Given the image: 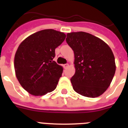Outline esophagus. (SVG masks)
Returning a JSON list of instances; mask_svg holds the SVG:
<instances>
[{"mask_svg":"<svg viewBox=\"0 0 128 128\" xmlns=\"http://www.w3.org/2000/svg\"><path fill=\"white\" fill-rule=\"evenodd\" d=\"M68 66H69V65H68V63L65 64V65H63V67L65 68H67Z\"/></svg>","mask_w":128,"mask_h":128,"instance_id":"1","label":"esophagus"}]
</instances>
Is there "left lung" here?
Masks as SVG:
<instances>
[{"label": "left lung", "mask_w": 128, "mask_h": 128, "mask_svg": "<svg viewBox=\"0 0 128 128\" xmlns=\"http://www.w3.org/2000/svg\"><path fill=\"white\" fill-rule=\"evenodd\" d=\"M66 41L74 52L76 72L70 79L74 91L88 98L102 95L116 70L110 47L100 38L82 31L67 33Z\"/></svg>", "instance_id": "1"}]
</instances>
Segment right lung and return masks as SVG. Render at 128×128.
Here are the masks:
<instances>
[{
    "label": "right lung",
    "mask_w": 128,
    "mask_h": 128,
    "mask_svg": "<svg viewBox=\"0 0 128 128\" xmlns=\"http://www.w3.org/2000/svg\"><path fill=\"white\" fill-rule=\"evenodd\" d=\"M65 38L66 34L60 31L44 29L29 36L19 45L14 59L15 75L28 93L41 96L56 89L63 68L53 58L55 48Z\"/></svg>",
    "instance_id": "obj_1"
}]
</instances>
